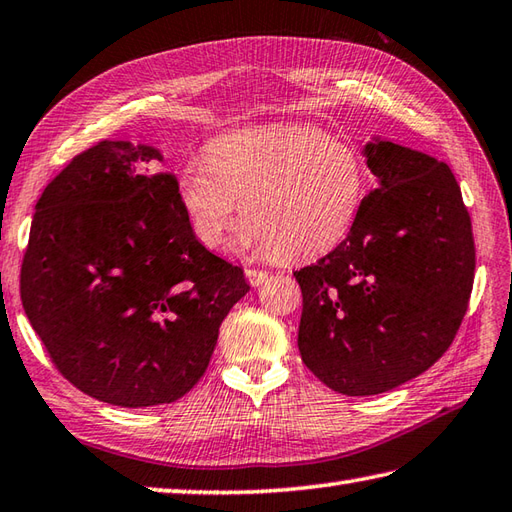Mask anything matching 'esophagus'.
Here are the masks:
<instances>
[{
  "label": "esophagus",
  "mask_w": 512,
  "mask_h": 512,
  "mask_svg": "<svg viewBox=\"0 0 512 512\" xmlns=\"http://www.w3.org/2000/svg\"><path fill=\"white\" fill-rule=\"evenodd\" d=\"M245 278L249 281V285L252 287H258V285H263L265 281H267V272H263V269H245Z\"/></svg>",
  "instance_id": "esophagus-1"
}]
</instances>
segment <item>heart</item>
I'll return each instance as SVG.
<instances>
[{"label": "heart", "instance_id": "heart-1", "mask_svg": "<svg viewBox=\"0 0 512 512\" xmlns=\"http://www.w3.org/2000/svg\"><path fill=\"white\" fill-rule=\"evenodd\" d=\"M176 194L205 247L225 243L243 202L240 247L310 260L352 231L368 167L352 140L307 124H267L211 140L205 160L180 167Z\"/></svg>", "mask_w": 512, "mask_h": 512}]
</instances>
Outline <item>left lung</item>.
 Here are the masks:
<instances>
[{"label": "left lung", "instance_id": "8db88e82", "mask_svg": "<svg viewBox=\"0 0 512 512\" xmlns=\"http://www.w3.org/2000/svg\"><path fill=\"white\" fill-rule=\"evenodd\" d=\"M363 153L379 187L343 243L294 272L301 359L347 397L388 392L439 361L475 278L470 216L446 162L381 138Z\"/></svg>", "mask_w": 512, "mask_h": 512}]
</instances>
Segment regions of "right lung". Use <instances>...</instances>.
<instances>
[{"label": "right lung", "instance_id": "add662e5", "mask_svg": "<svg viewBox=\"0 0 512 512\" xmlns=\"http://www.w3.org/2000/svg\"><path fill=\"white\" fill-rule=\"evenodd\" d=\"M149 144L102 140L48 182L22 263L24 312L77 390L171 403L205 374L243 269L196 238Z\"/></svg>", "mask_w": 512, "mask_h": 512}]
</instances>
